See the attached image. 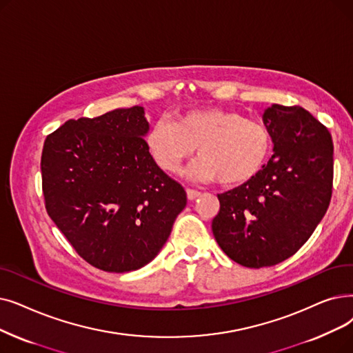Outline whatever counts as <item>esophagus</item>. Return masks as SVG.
<instances>
[{"instance_id":"1","label":"esophagus","mask_w":353,"mask_h":353,"mask_svg":"<svg viewBox=\"0 0 353 353\" xmlns=\"http://www.w3.org/2000/svg\"><path fill=\"white\" fill-rule=\"evenodd\" d=\"M186 193H188V199H189V201H194V199H197L199 196H201V192L193 190V189H188Z\"/></svg>"}]
</instances>
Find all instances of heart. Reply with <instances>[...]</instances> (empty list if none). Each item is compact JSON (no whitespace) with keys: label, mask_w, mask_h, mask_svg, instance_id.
Here are the masks:
<instances>
[{"label":"heart","mask_w":353,"mask_h":353,"mask_svg":"<svg viewBox=\"0 0 353 353\" xmlns=\"http://www.w3.org/2000/svg\"><path fill=\"white\" fill-rule=\"evenodd\" d=\"M152 159L167 173H177L197 148L192 173L222 186H238L263 172L272 152V135L256 119L223 108H199L174 121L159 119L147 135Z\"/></svg>","instance_id":"obj_1"}]
</instances>
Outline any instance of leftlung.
I'll return each instance as SVG.
<instances>
[{
  "label": "left lung",
  "instance_id": "8db88e82",
  "mask_svg": "<svg viewBox=\"0 0 353 353\" xmlns=\"http://www.w3.org/2000/svg\"><path fill=\"white\" fill-rule=\"evenodd\" d=\"M274 154L251 181L218 194L212 232L222 251L248 268L279 264L305 243L329 208L333 143L301 106L274 103L263 115Z\"/></svg>",
  "mask_w": 353,
  "mask_h": 353
}]
</instances>
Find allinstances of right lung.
I'll list each match as a JSON object with an SVG mask.
<instances>
[{"label": "right lung", "mask_w": 353, "mask_h": 353, "mask_svg": "<svg viewBox=\"0 0 353 353\" xmlns=\"http://www.w3.org/2000/svg\"><path fill=\"white\" fill-rule=\"evenodd\" d=\"M143 106L69 119L41 152L46 210L86 263L106 272L148 264L188 197L150 154Z\"/></svg>", "instance_id": "right-lung-1"}]
</instances>
